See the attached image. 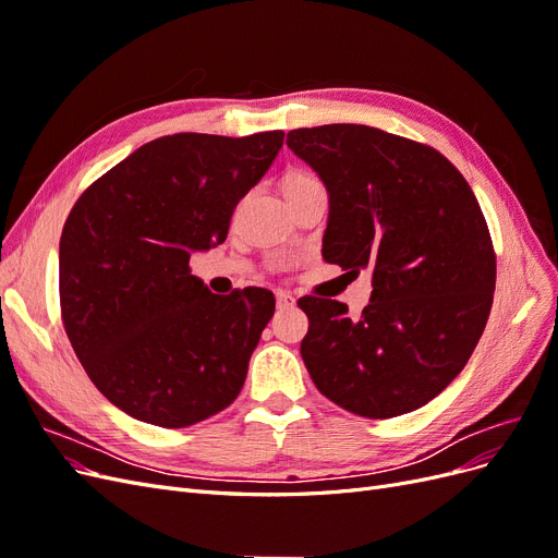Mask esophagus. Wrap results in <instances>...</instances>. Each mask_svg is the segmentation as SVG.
<instances>
[{
    "label": "esophagus",
    "instance_id": "obj_1",
    "mask_svg": "<svg viewBox=\"0 0 558 558\" xmlns=\"http://www.w3.org/2000/svg\"><path fill=\"white\" fill-rule=\"evenodd\" d=\"M277 307H279V310H293V307H295V298H293L291 293L279 291V293H277Z\"/></svg>",
    "mask_w": 558,
    "mask_h": 558
}]
</instances>
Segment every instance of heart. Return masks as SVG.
I'll list each match as a JSON object with an SVG mask.
<instances>
[{
    "instance_id": "heart-1",
    "label": "heart",
    "mask_w": 558,
    "mask_h": 558,
    "mask_svg": "<svg viewBox=\"0 0 558 558\" xmlns=\"http://www.w3.org/2000/svg\"><path fill=\"white\" fill-rule=\"evenodd\" d=\"M312 183H318L312 174H307V172H291L289 177H286V181H283V193L286 191L305 189V185H312Z\"/></svg>"
}]
</instances>
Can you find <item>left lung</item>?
Instances as JSON below:
<instances>
[{"label":"left lung","instance_id":"1","mask_svg":"<svg viewBox=\"0 0 558 558\" xmlns=\"http://www.w3.org/2000/svg\"><path fill=\"white\" fill-rule=\"evenodd\" d=\"M286 144L326 185L324 260L373 275L359 318L337 300L298 302L316 388L369 418L424 408L459 377L492 312L496 256L475 193L435 148L377 128H300Z\"/></svg>","mask_w":558,"mask_h":558}]
</instances>
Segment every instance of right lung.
Listing matches in <instances>:
<instances>
[{
    "label": "right lung",
    "instance_id": "1",
    "mask_svg": "<svg viewBox=\"0 0 558 558\" xmlns=\"http://www.w3.org/2000/svg\"><path fill=\"white\" fill-rule=\"evenodd\" d=\"M283 144L179 132L140 146L78 197L60 238L64 330L111 404L162 428L240 396L275 295H214L189 260L228 238L238 202Z\"/></svg>",
    "mask_w": 558,
    "mask_h": 558
}]
</instances>
